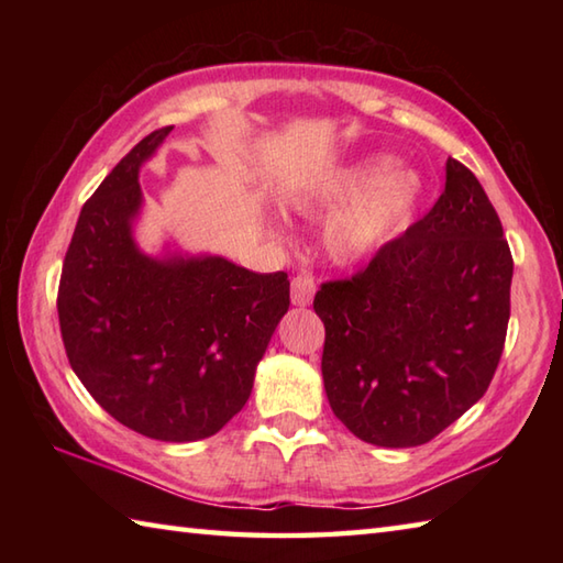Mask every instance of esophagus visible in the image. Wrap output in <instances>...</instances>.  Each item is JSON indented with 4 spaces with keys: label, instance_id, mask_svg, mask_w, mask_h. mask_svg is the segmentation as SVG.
<instances>
[{
    "label": "esophagus",
    "instance_id": "esophagus-1",
    "mask_svg": "<svg viewBox=\"0 0 563 563\" xmlns=\"http://www.w3.org/2000/svg\"><path fill=\"white\" fill-rule=\"evenodd\" d=\"M317 292V283L309 273H300L292 278V305L297 307H307L314 300Z\"/></svg>",
    "mask_w": 563,
    "mask_h": 563
}]
</instances>
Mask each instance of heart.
Returning a JSON list of instances; mask_svg holds the SVG:
<instances>
[{
	"instance_id": "b5f03b06",
	"label": "heart",
	"mask_w": 563,
	"mask_h": 563,
	"mask_svg": "<svg viewBox=\"0 0 563 563\" xmlns=\"http://www.w3.org/2000/svg\"><path fill=\"white\" fill-rule=\"evenodd\" d=\"M397 166L391 154H369L312 178L290 196V208L300 214L333 212L324 227V249L333 263L365 261L409 227L426 181L418 172Z\"/></svg>"
}]
</instances>
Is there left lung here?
<instances>
[{"instance_id": "left-lung-1", "label": "left lung", "mask_w": 563, "mask_h": 563, "mask_svg": "<svg viewBox=\"0 0 563 563\" xmlns=\"http://www.w3.org/2000/svg\"><path fill=\"white\" fill-rule=\"evenodd\" d=\"M512 256L476 176L445 164L428 214L314 297L333 413L379 448L433 440L484 397L504 353Z\"/></svg>"}]
</instances>
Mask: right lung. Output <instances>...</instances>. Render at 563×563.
I'll use <instances>...</instances> for the list:
<instances>
[{
    "mask_svg": "<svg viewBox=\"0 0 563 563\" xmlns=\"http://www.w3.org/2000/svg\"><path fill=\"white\" fill-rule=\"evenodd\" d=\"M169 133L140 140L84 202L57 314L69 365L103 411L140 435L194 442L244 409L290 280L222 256L142 254L140 166Z\"/></svg>",
    "mask_w": 563,
    "mask_h": 563,
    "instance_id": "1",
    "label": "right lung"
}]
</instances>
